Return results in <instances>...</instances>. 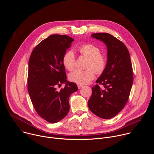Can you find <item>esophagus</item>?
Segmentation results:
<instances>
[{
  "instance_id": "1",
  "label": "esophagus",
  "mask_w": 154,
  "mask_h": 154,
  "mask_svg": "<svg viewBox=\"0 0 154 154\" xmlns=\"http://www.w3.org/2000/svg\"><path fill=\"white\" fill-rule=\"evenodd\" d=\"M83 86V85H77V87H78V88L79 89H80L81 88H82Z\"/></svg>"
}]
</instances>
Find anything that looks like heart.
Returning <instances> with one entry per match:
<instances>
[{
	"mask_svg": "<svg viewBox=\"0 0 154 154\" xmlns=\"http://www.w3.org/2000/svg\"><path fill=\"white\" fill-rule=\"evenodd\" d=\"M80 54L88 58L86 70H75L69 75L71 81L78 84H86L92 80L95 72L97 74H102L106 66V58L100 53V49L93 44H84L79 47ZM75 56L72 51L66 52L62 58L63 64L69 71H72L75 66Z\"/></svg>",
	"mask_w": 154,
	"mask_h": 154,
	"instance_id": "b5f03b06",
	"label": "heart"
}]
</instances>
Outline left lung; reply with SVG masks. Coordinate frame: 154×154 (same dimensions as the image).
Here are the masks:
<instances>
[{"label":"left lung","mask_w":154,"mask_h":154,"mask_svg":"<svg viewBox=\"0 0 154 154\" xmlns=\"http://www.w3.org/2000/svg\"><path fill=\"white\" fill-rule=\"evenodd\" d=\"M91 36L105 44L108 59L105 70L93 87L88 105L95 115L110 119L122 110L128 101L134 81L132 65L129 52L122 41L107 33H93ZM99 84L104 88L102 89Z\"/></svg>","instance_id":"left-lung-1"}]
</instances>
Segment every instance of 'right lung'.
Listing matches in <instances>:
<instances>
[{
	"label": "right lung",
	"mask_w": 154,
	"mask_h": 154,
	"mask_svg": "<svg viewBox=\"0 0 154 154\" xmlns=\"http://www.w3.org/2000/svg\"><path fill=\"white\" fill-rule=\"evenodd\" d=\"M72 41L67 35H51L33 49L29 58L28 92L37 113L50 123L68 115L69 97L78 90L75 83L67 81L62 61ZM63 83L65 87L58 91L56 87Z\"/></svg>",
	"instance_id": "1"
}]
</instances>
